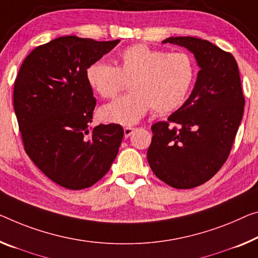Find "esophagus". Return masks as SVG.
<instances>
[{"instance_id":"34e87169","label":"esophagus","mask_w":258,"mask_h":258,"mask_svg":"<svg viewBox=\"0 0 258 258\" xmlns=\"http://www.w3.org/2000/svg\"><path fill=\"white\" fill-rule=\"evenodd\" d=\"M135 130H136V128H133V126H125L124 128V137L128 138L130 135H132Z\"/></svg>"}]
</instances>
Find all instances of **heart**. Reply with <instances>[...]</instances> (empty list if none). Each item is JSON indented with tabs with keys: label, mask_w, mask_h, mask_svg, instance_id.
I'll return each instance as SVG.
<instances>
[{
	"label": "heart",
	"mask_w": 258,
	"mask_h": 258,
	"mask_svg": "<svg viewBox=\"0 0 258 258\" xmlns=\"http://www.w3.org/2000/svg\"><path fill=\"white\" fill-rule=\"evenodd\" d=\"M118 66L96 61L86 69L89 84L102 98H113L130 81V93L100 109L109 123L133 125L150 109L158 114L173 112L187 99L196 77L194 58L184 51L167 53L144 43L126 47L118 54Z\"/></svg>",
	"instance_id": "1"
}]
</instances>
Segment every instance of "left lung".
Returning a JSON list of instances; mask_svg holds the SVG:
<instances>
[{"instance_id":"obj_1","label":"left lung","mask_w":258,"mask_h":258,"mask_svg":"<svg viewBox=\"0 0 258 258\" xmlns=\"http://www.w3.org/2000/svg\"><path fill=\"white\" fill-rule=\"evenodd\" d=\"M191 51L200 71L179 109L151 126L150 167L165 183L190 189L211 179L227 160L244 109L239 67L231 53L195 37H170Z\"/></svg>"}]
</instances>
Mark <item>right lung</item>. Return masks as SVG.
I'll return each instance as SVG.
<instances>
[{"mask_svg": "<svg viewBox=\"0 0 258 258\" xmlns=\"http://www.w3.org/2000/svg\"><path fill=\"white\" fill-rule=\"evenodd\" d=\"M120 40L67 35L27 55L15 81L14 108L24 148L35 166L67 189L89 188L115 160L123 128H90L96 98L86 69Z\"/></svg>", "mask_w": 258, "mask_h": 258, "instance_id": "1", "label": "right lung"}]
</instances>
